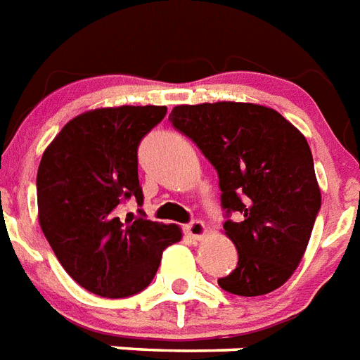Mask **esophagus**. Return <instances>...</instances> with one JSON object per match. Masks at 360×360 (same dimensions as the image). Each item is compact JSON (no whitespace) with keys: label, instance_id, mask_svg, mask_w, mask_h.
<instances>
[{"label":"esophagus","instance_id":"34e87169","mask_svg":"<svg viewBox=\"0 0 360 360\" xmlns=\"http://www.w3.org/2000/svg\"><path fill=\"white\" fill-rule=\"evenodd\" d=\"M184 230H186V234H188L189 238H193V240H200V238L206 234V225H204L202 221L195 219L184 226Z\"/></svg>","mask_w":360,"mask_h":360}]
</instances>
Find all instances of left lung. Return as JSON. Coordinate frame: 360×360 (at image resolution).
<instances>
[{
	"instance_id": "left-lung-1",
	"label": "left lung",
	"mask_w": 360,
	"mask_h": 360,
	"mask_svg": "<svg viewBox=\"0 0 360 360\" xmlns=\"http://www.w3.org/2000/svg\"><path fill=\"white\" fill-rule=\"evenodd\" d=\"M169 120L219 176L223 229L238 249V266L217 281L221 288L255 297L283 286L303 258L321 206L303 134L257 103L176 105ZM232 213L240 219L230 220Z\"/></svg>"
}]
</instances>
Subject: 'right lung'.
Here are the masks:
<instances>
[{
  "mask_svg": "<svg viewBox=\"0 0 360 360\" xmlns=\"http://www.w3.org/2000/svg\"><path fill=\"white\" fill-rule=\"evenodd\" d=\"M165 105L94 109L72 119L42 154L37 174L39 223L65 271L109 299L139 294L156 275L176 225L119 217L120 206L143 204L137 150L163 120Z\"/></svg>",
  "mask_w": 360,
  "mask_h": 360,
  "instance_id": "right-lung-1",
  "label": "right lung"
}]
</instances>
